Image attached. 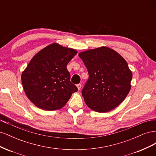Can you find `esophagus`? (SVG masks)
I'll use <instances>...</instances> for the list:
<instances>
[{
	"instance_id": "esophagus-1",
	"label": "esophagus",
	"mask_w": 156,
	"mask_h": 156,
	"mask_svg": "<svg viewBox=\"0 0 156 156\" xmlns=\"http://www.w3.org/2000/svg\"><path fill=\"white\" fill-rule=\"evenodd\" d=\"M77 88H78L79 90H81V84H77Z\"/></svg>"
}]
</instances>
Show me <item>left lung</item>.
<instances>
[{
	"instance_id": "left-lung-1",
	"label": "left lung",
	"mask_w": 156,
	"mask_h": 156,
	"mask_svg": "<svg viewBox=\"0 0 156 156\" xmlns=\"http://www.w3.org/2000/svg\"><path fill=\"white\" fill-rule=\"evenodd\" d=\"M79 56L89 75L82 90L87 105L98 112L114 109L125 100L131 89L132 72L127 62L107 47L81 52Z\"/></svg>"
}]
</instances>
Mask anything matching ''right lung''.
<instances>
[{
  "mask_svg": "<svg viewBox=\"0 0 156 156\" xmlns=\"http://www.w3.org/2000/svg\"><path fill=\"white\" fill-rule=\"evenodd\" d=\"M77 51L56 43L36 54L21 75L27 98L38 108L47 111L63 107L77 87L70 81L66 66Z\"/></svg>",
  "mask_w": 156,
  "mask_h": 156,
  "instance_id": "1",
  "label": "right lung"
}]
</instances>
